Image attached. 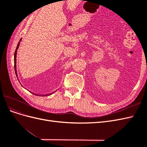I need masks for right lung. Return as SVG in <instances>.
Returning <instances> with one entry per match:
<instances>
[{"instance_id": "1", "label": "right lung", "mask_w": 147, "mask_h": 147, "mask_svg": "<svg viewBox=\"0 0 147 147\" xmlns=\"http://www.w3.org/2000/svg\"><path fill=\"white\" fill-rule=\"evenodd\" d=\"M21 40H20V41H21ZM19 45H20V43H18V45H17V47H16V51H15V55H14V63H15V64H14V67H15V74H16V76H17V73H16V53H17V50H18V47H19Z\"/></svg>"}]
</instances>
